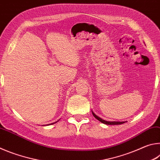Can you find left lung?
I'll return each instance as SVG.
<instances>
[{"mask_svg":"<svg viewBox=\"0 0 160 160\" xmlns=\"http://www.w3.org/2000/svg\"><path fill=\"white\" fill-rule=\"evenodd\" d=\"M92 112V114L94 116V118H97V120L100 121V122H102V123L107 124V125H119V124H123L125 123V121H121V122L120 121H107L104 120V119H102L101 118H99V116H97L93 112Z\"/></svg>","mask_w":160,"mask_h":160,"instance_id":"1","label":"left lung"}]
</instances>
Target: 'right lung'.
I'll return each mask as SVG.
<instances>
[{"instance_id": "1", "label": "right lung", "mask_w": 160, "mask_h": 160, "mask_svg": "<svg viewBox=\"0 0 160 160\" xmlns=\"http://www.w3.org/2000/svg\"><path fill=\"white\" fill-rule=\"evenodd\" d=\"M56 122H57V121H56ZM56 122H55V123H56ZM53 123H51V124H53Z\"/></svg>"}]
</instances>
